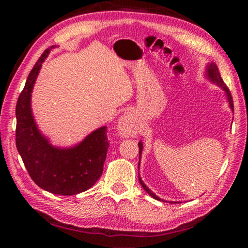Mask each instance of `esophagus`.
Masks as SVG:
<instances>
[{
  "mask_svg": "<svg viewBox=\"0 0 248 248\" xmlns=\"http://www.w3.org/2000/svg\"><path fill=\"white\" fill-rule=\"evenodd\" d=\"M118 130L119 133L123 137H132L137 134L138 131V124L136 117L132 112H125L124 116L119 119L118 124Z\"/></svg>",
  "mask_w": 248,
  "mask_h": 248,
  "instance_id": "1",
  "label": "esophagus"
}]
</instances>
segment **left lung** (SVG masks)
Listing matches in <instances>:
<instances>
[{
  "label": "left lung",
  "instance_id": "obj_1",
  "mask_svg": "<svg viewBox=\"0 0 248 248\" xmlns=\"http://www.w3.org/2000/svg\"><path fill=\"white\" fill-rule=\"evenodd\" d=\"M207 77L208 78L210 79V81H212L213 83H216L217 85H219L222 90L225 91V94H226V97H228V102L230 104V107L232 110L234 111V106H233V98H232V95H231V92L230 90L228 89V86L225 85V83L223 82V79H222L221 75H220V72H219V69H217V66L216 63H213V62H211L208 66H207ZM142 150H143V144H142V142H139V158H141V153H142ZM139 166H140V159H139ZM139 182L141 184V186L144 188V190L148 192V194L152 197V198L156 199V200H159L161 201L162 199L158 198V197L154 194L153 191H151L148 187L145 186V184L142 182V179L140 178L139 176ZM170 203H174L173 201H170Z\"/></svg>",
  "mask_w": 248,
  "mask_h": 248
}]
</instances>
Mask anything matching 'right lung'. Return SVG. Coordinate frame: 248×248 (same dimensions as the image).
I'll return each instance as SVG.
<instances>
[{
	"label": "right lung",
	"mask_w": 248,
	"mask_h": 248,
	"mask_svg": "<svg viewBox=\"0 0 248 248\" xmlns=\"http://www.w3.org/2000/svg\"><path fill=\"white\" fill-rule=\"evenodd\" d=\"M45 50L29 73L16 105V148L29 176L40 188L56 195L72 196L90 189L103 174L109 142L107 128L89 134L69 149L56 148L39 132L31 114L33 84L50 50Z\"/></svg>",
	"instance_id": "add662e5"
}]
</instances>
